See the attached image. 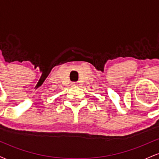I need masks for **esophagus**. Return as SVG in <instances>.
<instances>
[{
    "label": "esophagus",
    "instance_id": "1",
    "mask_svg": "<svg viewBox=\"0 0 159 159\" xmlns=\"http://www.w3.org/2000/svg\"><path fill=\"white\" fill-rule=\"evenodd\" d=\"M78 84L76 83V82H72V86H73V87H75V86H77Z\"/></svg>",
    "mask_w": 159,
    "mask_h": 159
}]
</instances>
